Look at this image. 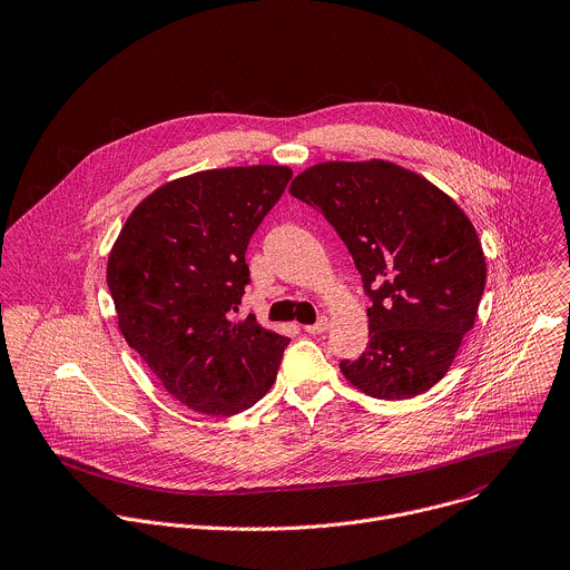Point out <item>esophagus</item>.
Wrapping results in <instances>:
<instances>
[{"mask_svg":"<svg viewBox=\"0 0 570 570\" xmlns=\"http://www.w3.org/2000/svg\"><path fill=\"white\" fill-rule=\"evenodd\" d=\"M326 328H328V317H324V315H322L315 324H306V326H304V331H306V333H313V335H315V333H324Z\"/></svg>","mask_w":570,"mask_h":570,"instance_id":"1","label":"esophagus"}]
</instances>
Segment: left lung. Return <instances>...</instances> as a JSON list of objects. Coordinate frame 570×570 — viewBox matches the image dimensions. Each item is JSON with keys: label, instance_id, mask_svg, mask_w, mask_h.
Here are the masks:
<instances>
[{"label": "left lung", "instance_id": "8db88e82", "mask_svg": "<svg viewBox=\"0 0 570 570\" xmlns=\"http://www.w3.org/2000/svg\"><path fill=\"white\" fill-rule=\"evenodd\" d=\"M291 195L335 228L368 295V344L340 362L346 381L383 401L434 387L485 288L483 248L465 213L428 178L377 158L313 165Z\"/></svg>", "mask_w": 570, "mask_h": 570}]
</instances>
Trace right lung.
I'll use <instances>...</instances> for the list:
<instances>
[{"instance_id":"right-lung-1","label":"right lung","mask_w":570,"mask_h":570,"mask_svg":"<svg viewBox=\"0 0 570 570\" xmlns=\"http://www.w3.org/2000/svg\"><path fill=\"white\" fill-rule=\"evenodd\" d=\"M291 176L284 165H250L165 183L111 248L107 286L120 333L199 414H239L275 383L291 340L237 313L250 284L248 242Z\"/></svg>"}]
</instances>
